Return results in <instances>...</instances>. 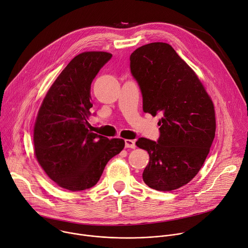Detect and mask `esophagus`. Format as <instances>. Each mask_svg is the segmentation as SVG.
<instances>
[{"mask_svg":"<svg viewBox=\"0 0 248 248\" xmlns=\"http://www.w3.org/2000/svg\"><path fill=\"white\" fill-rule=\"evenodd\" d=\"M125 147L128 148H135L136 144L135 141L133 140H125Z\"/></svg>","mask_w":248,"mask_h":248,"instance_id":"obj_1","label":"esophagus"}]
</instances>
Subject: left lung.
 <instances>
[{
  "mask_svg": "<svg viewBox=\"0 0 248 248\" xmlns=\"http://www.w3.org/2000/svg\"><path fill=\"white\" fill-rule=\"evenodd\" d=\"M130 69L142 95L143 111L161 115L157 141H136L150 155L142 180L156 190L179 188L199 173L209 154L216 130L213 103L169 44L138 47L130 56Z\"/></svg>",
  "mask_w": 248,
  "mask_h": 248,
  "instance_id": "left-lung-1",
  "label": "left lung"
}]
</instances>
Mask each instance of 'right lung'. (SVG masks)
Segmentation results:
<instances>
[{
    "instance_id": "1",
    "label": "right lung",
    "mask_w": 248,
    "mask_h": 248,
    "mask_svg": "<svg viewBox=\"0 0 248 248\" xmlns=\"http://www.w3.org/2000/svg\"><path fill=\"white\" fill-rule=\"evenodd\" d=\"M111 58L106 52L76 56L49 88L38 112L36 158L49 178L71 191L93 186L125 145L122 139L109 140L89 129L91 85Z\"/></svg>"
}]
</instances>
